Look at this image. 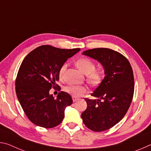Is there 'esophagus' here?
<instances>
[{"mask_svg":"<svg viewBox=\"0 0 151 151\" xmlns=\"http://www.w3.org/2000/svg\"><path fill=\"white\" fill-rule=\"evenodd\" d=\"M72 99H73V102H76V101L79 100V99L76 98V97H75V96H72Z\"/></svg>","mask_w":151,"mask_h":151,"instance_id":"esophagus-1","label":"esophagus"}]
</instances>
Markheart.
Segmentation results:
<instances>
[{"label":"heart","instance_id":"obj_1","mask_svg":"<svg viewBox=\"0 0 151 151\" xmlns=\"http://www.w3.org/2000/svg\"><path fill=\"white\" fill-rule=\"evenodd\" d=\"M76 65L86 75L88 83L95 86L99 85L103 78V74L100 70H95V64L88 58H81L76 61ZM66 68V64L61 66L59 70V76L62 77ZM64 90L74 96H81L87 92V88L85 86L69 85L66 86Z\"/></svg>","mask_w":151,"mask_h":151}]
</instances>
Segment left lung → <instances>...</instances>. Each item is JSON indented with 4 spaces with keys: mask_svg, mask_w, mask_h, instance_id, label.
Wrapping results in <instances>:
<instances>
[{
    "mask_svg": "<svg viewBox=\"0 0 151 151\" xmlns=\"http://www.w3.org/2000/svg\"><path fill=\"white\" fill-rule=\"evenodd\" d=\"M83 55L100 63L105 76L91 94L99 99H85L87 108L81 118L92 131H106L121 121L129 109L134 94L133 72L127 58L115 50L97 48Z\"/></svg>",
    "mask_w": 151,
    "mask_h": 151,
    "instance_id": "obj_1",
    "label": "left lung"
}]
</instances>
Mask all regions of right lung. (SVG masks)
Masks as SVG:
<instances>
[{
  "label": "right lung",
  "instance_id": "1",
  "mask_svg": "<svg viewBox=\"0 0 151 151\" xmlns=\"http://www.w3.org/2000/svg\"><path fill=\"white\" fill-rule=\"evenodd\" d=\"M80 50L42 45L24 58L17 74L15 89L20 105L32 123L50 129L63 121L66 107L72 104L73 99L63 91L55 99L49 91L57 86L61 66Z\"/></svg>",
  "mask_w": 151,
  "mask_h": 151
}]
</instances>
